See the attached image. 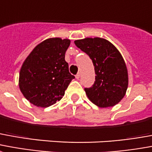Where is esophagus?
I'll return each instance as SVG.
<instances>
[{
  "label": "esophagus",
  "mask_w": 152,
  "mask_h": 152,
  "mask_svg": "<svg viewBox=\"0 0 152 152\" xmlns=\"http://www.w3.org/2000/svg\"><path fill=\"white\" fill-rule=\"evenodd\" d=\"M80 76V73H77V74L76 75V79H79Z\"/></svg>",
  "instance_id": "34e87169"
}]
</instances>
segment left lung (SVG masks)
I'll return each mask as SVG.
<instances>
[{
    "mask_svg": "<svg viewBox=\"0 0 152 152\" xmlns=\"http://www.w3.org/2000/svg\"><path fill=\"white\" fill-rule=\"evenodd\" d=\"M93 60L95 82L85 88L88 98L100 108L112 107L121 102L128 88L127 67L119 50L102 38H85L74 42Z\"/></svg>",
    "mask_w": 152,
    "mask_h": 152,
    "instance_id": "obj_1",
    "label": "left lung"
}]
</instances>
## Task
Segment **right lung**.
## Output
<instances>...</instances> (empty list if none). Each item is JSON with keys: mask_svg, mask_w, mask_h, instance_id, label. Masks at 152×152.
Returning a JSON list of instances; mask_svg holds the SVG:
<instances>
[{"mask_svg": "<svg viewBox=\"0 0 152 152\" xmlns=\"http://www.w3.org/2000/svg\"><path fill=\"white\" fill-rule=\"evenodd\" d=\"M70 39L50 38L34 48L19 73V88L31 104L49 107L61 100L72 80L65 52Z\"/></svg>", "mask_w": 152, "mask_h": 152, "instance_id": "right-lung-1", "label": "right lung"}]
</instances>
